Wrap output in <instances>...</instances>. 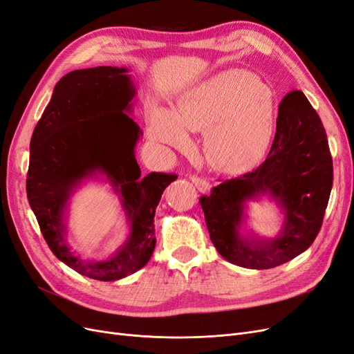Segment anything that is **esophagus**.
<instances>
[{"label": "esophagus", "instance_id": "esophagus-1", "mask_svg": "<svg viewBox=\"0 0 354 354\" xmlns=\"http://www.w3.org/2000/svg\"><path fill=\"white\" fill-rule=\"evenodd\" d=\"M190 180H192V183H194L195 186H196V189L199 190V192H202V194H205V192H209V189H211V186H209V183L207 180H203V178H201V177H198V176H190L189 177Z\"/></svg>", "mask_w": 354, "mask_h": 354}]
</instances>
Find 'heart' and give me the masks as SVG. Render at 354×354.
Wrapping results in <instances>:
<instances>
[{
	"label": "heart",
	"instance_id": "heart-1",
	"mask_svg": "<svg viewBox=\"0 0 354 354\" xmlns=\"http://www.w3.org/2000/svg\"><path fill=\"white\" fill-rule=\"evenodd\" d=\"M186 131L205 133L203 152L224 173H238L266 155L274 134L272 91L254 73L230 69L189 88L174 112L155 108L149 134L155 142L187 149Z\"/></svg>",
	"mask_w": 354,
	"mask_h": 354
}]
</instances>
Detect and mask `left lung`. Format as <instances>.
Wrapping results in <instances>:
<instances>
[{
    "mask_svg": "<svg viewBox=\"0 0 354 354\" xmlns=\"http://www.w3.org/2000/svg\"><path fill=\"white\" fill-rule=\"evenodd\" d=\"M332 158L319 115L303 91L279 104L276 134L264 162L241 177L212 187L201 198L209 238L223 259L245 269H272L304 252L322 226L332 189ZM267 196L284 214L274 239L240 229L250 200Z\"/></svg>",
    "mask_w": 354,
    "mask_h": 354,
    "instance_id": "obj_1",
    "label": "left lung"
}]
</instances>
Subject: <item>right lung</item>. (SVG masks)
Listing matches in <instances>:
<instances>
[{
  "label": "right lung",
  "mask_w": 354,
  "mask_h": 354,
  "mask_svg": "<svg viewBox=\"0 0 354 354\" xmlns=\"http://www.w3.org/2000/svg\"><path fill=\"white\" fill-rule=\"evenodd\" d=\"M136 85L127 68L72 71L55 87L30 138L26 178L29 205L50 250L71 269L95 281H118L140 270L156 245L155 209L177 177L140 178L136 145L143 136L130 115ZM106 179L120 196L131 226L124 243L106 261H84L67 240L70 196L85 179Z\"/></svg>",
  "instance_id": "add662e5"
}]
</instances>
